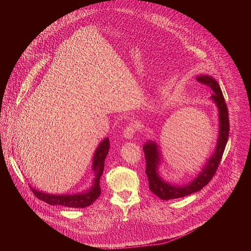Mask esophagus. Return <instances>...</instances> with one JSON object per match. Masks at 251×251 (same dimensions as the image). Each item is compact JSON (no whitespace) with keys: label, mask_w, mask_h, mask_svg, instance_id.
<instances>
[{"label":"esophagus","mask_w":251,"mask_h":251,"mask_svg":"<svg viewBox=\"0 0 251 251\" xmlns=\"http://www.w3.org/2000/svg\"><path fill=\"white\" fill-rule=\"evenodd\" d=\"M135 132H136V125H135L134 123H129V124L126 126V128L124 129L123 135H124V137H125L126 139L130 140V139L133 138Z\"/></svg>","instance_id":"obj_1"}]
</instances>
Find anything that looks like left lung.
I'll return each instance as SVG.
<instances>
[{
  "mask_svg": "<svg viewBox=\"0 0 251 251\" xmlns=\"http://www.w3.org/2000/svg\"><path fill=\"white\" fill-rule=\"evenodd\" d=\"M197 80L212 89L211 99L216 102L219 108L220 115V132L216 151L207 160V163L202 168L201 172L197 177L186 185V186H175L169 184L162 180V177L158 174V165L160 162V153L158 150V145L154 141H148L143 146L146 158V175L148 176L149 188L158 198L162 200H173L183 198L194 193L201 191L204 186H206L212 176L216 174L221 160L223 158L226 143L229 134V120H228V110L225 97L223 95L220 84L208 75H201L197 77Z\"/></svg>",
  "mask_w": 251,
  "mask_h": 251,
  "instance_id": "1",
  "label": "left lung"
}]
</instances>
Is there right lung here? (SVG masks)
I'll use <instances>...</instances> for the list:
<instances>
[{"mask_svg": "<svg viewBox=\"0 0 251 251\" xmlns=\"http://www.w3.org/2000/svg\"><path fill=\"white\" fill-rule=\"evenodd\" d=\"M109 139L105 138L98 145L92 163V170L95 173V177L92 187L84 193L74 194V195H50L48 193H43L30 187L33 195L44 201L50 205H63L66 207H86L95 201V200L100 196V177L104 170V161L109 152Z\"/></svg>", "mask_w": 251, "mask_h": 251, "instance_id": "obj_1", "label": "right lung"}]
</instances>
